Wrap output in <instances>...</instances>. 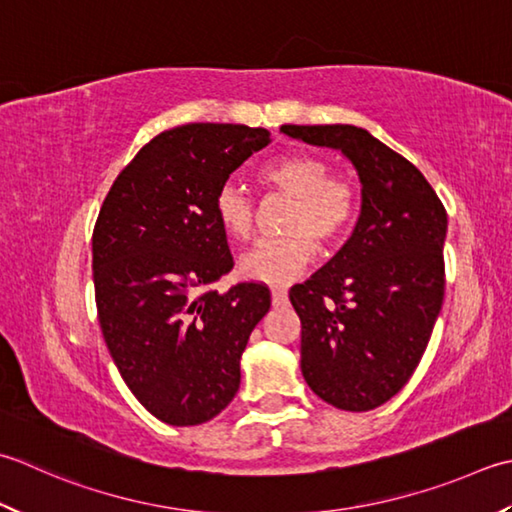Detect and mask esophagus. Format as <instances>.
Masks as SVG:
<instances>
[{
    "label": "esophagus",
    "mask_w": 512,
    "mask_h": 512,
    "mask_svg": "<svg viewBox=\"0 0 512 512\" xmlns=\"http://www.w3.org/2000/svg\"><path fill=\"white\" fill-rule=\"evenodd\" d=\"M270 299H273V306L275 308H282L288 304V293L284 288H273V293H270Z\"/></svg>",
    "instance_id": "obj_1"
}]
</instances>
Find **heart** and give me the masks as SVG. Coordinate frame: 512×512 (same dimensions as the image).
Here are the masks:
<instances>
[{
    "label": "heart",
    "instance_id": "heart-1",
    "mask_svg": "<svg viewBox=\"0 0 512 512\" xmlns=\"http://www.w3.org/2000/svg\"><path fill=\"white\" fill-rule=\"evenodd\" d=\"M266 193L293 199L282 230L288 235L268 239L246 255L242 270L248 279L264 284H286L313 262L315 244L330 248L355 222L359 195L346 177L333 175L328 159L310 153H290L266 164L259 173ZM213 210L226 233L246 242L257 226L255 197L233 182L217 188Z\"/></svg>",
    "mask_w": 512,
    "mask_h": 512
}]
</instances>
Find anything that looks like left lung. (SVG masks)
Wrapping results in <instances>:
<instances>
[{"label":"left lung","instance_id":"8db88e82","mask_svg":"<svg viewBox=\"0 0 512 512\" xmlns=\"http://www.w3.org/2000/svg\"><path fill=\"white\" fill-rule=\"evenodd\" d=\"M282 130L339 148L362 182L353 237L288 297L302 322L306 384L326 404L364 413L408 384L433 335L446 288V208L415 164L364 128Z\"/></svg>","mask_w":512,"mask_h":512}]
</instances>
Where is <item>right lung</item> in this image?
Masks as SVG:
<instances>
[{"mask_svg": "<svg viewBox=\"0 0 512 512\" xmlns=\"http://www.w3.org/2000/svg\"><path fill=\"white\" fill-rule=\"evenodd\" d=\"M270 142L266 128L188 124L150 139L110 186L93 230L97 317L139 404L170 426L217 417L270 308L266 284L213 288L235 262L217 188Z\"/></svg>", "mask_w": 512, "mask_h": 512, "instance_id": "1", "label": "right lung"}]
</instances>
